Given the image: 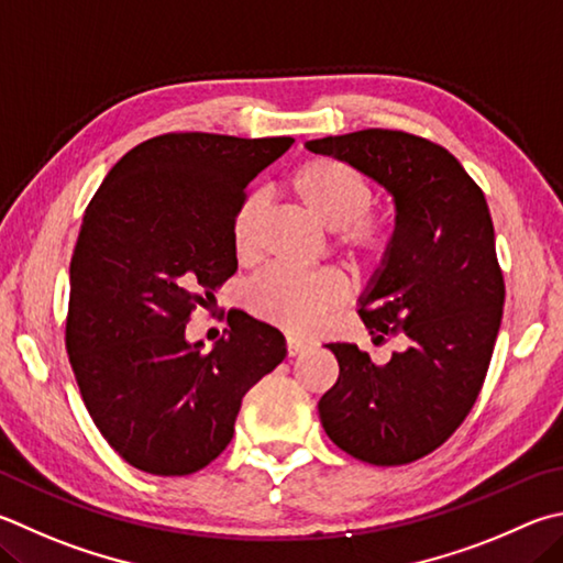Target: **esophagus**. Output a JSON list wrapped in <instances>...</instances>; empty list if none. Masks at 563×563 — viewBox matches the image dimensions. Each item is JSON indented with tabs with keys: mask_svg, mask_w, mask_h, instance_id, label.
Masks as SVG:
<instances>
[{
	"mask_svg": "<svg viewBox=\"0 0 563 563\" xmlns=\"http://www.w3.org/2000/svg\"><path fill=\"white\" fill-rule=\"evenodd\" d=\"M308 350V342H300L295 340V336H288V356H298Z\"/></svg>",
	"mask_w": 563,
	"mask_h": 563,
	"instance_id": "obj_1",
	"label": "esophagus"
}]
</instances>
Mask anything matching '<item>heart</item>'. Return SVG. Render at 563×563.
<instances>
[{
  "instance_id": "1",
  "label": "heart",
  "mask_w": 563,
  "mask_h": 563,
  "mask_svg": "<svg viewBox=\"0 0 563 563\" xmlns=\"http://www.w3.org/2000/svg\"><path fill=\"white\" fill-rule=\"evenodd\" d=\"M292 189L324 229L340 231V246L360 271L379 268L391 249L382 221L366 213L374 207V184L360 169L332 157H312L295 169ZM268 197L249 194L233 217V251L251 261L258 251V229ZM346 298V280L336 271L300 275L268 271L246 288V305L261 320L290 332H308L320 317Z\"/></svg>"
}]
</instances>
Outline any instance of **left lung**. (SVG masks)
I'll return each instance as SVG.
<instances>
[{"label": "left lung", "mask_w": 563, "mask_h": 563, "mask_svg": "<svg viewBox=\"0 0 563 563\" xmlns=\"http://www.w3.org/2000/svg\"><path fill=\"white\" fill-rule=\"evenodd\" d=\"M305 147L391 194V249L360 302L376 342L384 334L408 342L384 366L356 344H327L340 376L317 404L322 428L364 463H413L465 421L493 360L505 280L485 194L445 147L401 130L372 128Z\"/></svg>", "instance_id": "obj_1"}]
</instances>
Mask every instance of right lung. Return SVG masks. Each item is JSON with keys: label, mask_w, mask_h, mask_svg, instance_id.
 <instances>
[{"label": "right lung", "mask_w": 563, "mask_h": 563, "mask_svg": "<svg viewBox=\"0 0 563 563\" xmlns=\"http://www.w3.org/2000/svg\"><path fill=\"white\" fill-rule=\"evenodd\" d=\"M292 137L169 132L132 147L90 199L70 258L66 350L86 408L125 463L191 475L231 443L285 336L236 310L201 352L191 312L239 268L233 217Z\"/></svg>", "instance_id": "1"}]
</instances>
